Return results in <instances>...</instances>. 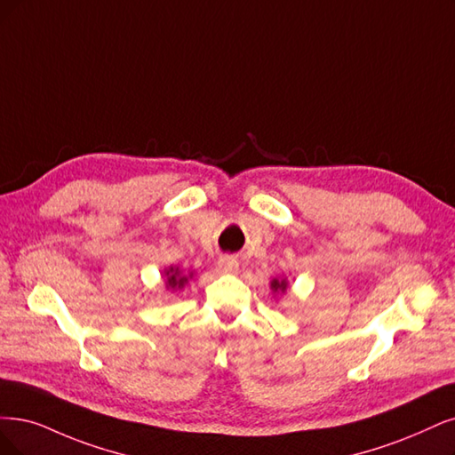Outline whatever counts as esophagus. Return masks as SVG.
Listing matches in <instances>:
<instances>
[{
	"mask_svg": "<svg viewBox=\"0 0 455 455\" xmlns=\"http://www.w3.org/2000/svg\"><path fill=\"white\" fill-rule=\"evenodd\" d=\"M219 267H221V272H225V274H234V272H238L240 262L234 257L225 255V257L219 259Z\"/></svg>",
	"mask_w": 455,
	"mask_h": 455,
	"instance_id": "34e87169",
	"label": "esophagus"
}]
</instances>
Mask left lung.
<instances>
[{
    "mask_svg": "<svg viewBox=\"0 0 455 455\" xmlns=\"http://www.w3.org/2000/svg\"><path fill=\"white\" fill-rule=\"evenodd\" d=\"M272 289L277 292V291H284V289H287V281H277V279H274L272 281Z\"/></svg>",
    "mask_w": 455,
    "mask_h": 455,
    "instance_id": "1",
    "label": "left lung"
}]
</instances>
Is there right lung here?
<instances>
[{"mask_svg": "<svg viewBox=\"0 0 455 455\" xmlns=\"http://www.w3.org/2000/svg\"><path fill=\"white\" fill-rule=\"evenodd\" d=\"M166 275H168V283H166L168 289H181L183 284L188 283V275H183L178 267H171V270L166 272Z\"/></svg>", "mask_w": 455, "mask_h": 455, "instance_id": "add662e5", "label": "right lung"}]
</instances>
